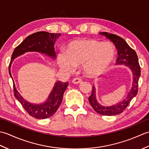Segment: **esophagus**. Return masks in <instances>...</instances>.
<instances>
[{"label":"esophagus","instance_id":"1","mask_svg":"<svg viewBox=\"0 0 149 149\" xmlns=\"http://www.w3.org/2000/svg\"><path fill=\"white\" fill-rule=\"evenodd\" d=\"M82 82V79L81 78H78V77H77V78H74V79L72 80V83H74V84H79V83H81Z\"/></svg>","mask_w":149,"mask_h":149}]
</instances>
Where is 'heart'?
I'll return each mask as SVG.
<instances>
[{"mask_svg": "<svg viewBox=\"0 0 149 149\" xmlns=\"http://www.w3.org/2000/svg\"><path fill=\"white\" fill-rule=\"evenodd\" d=\"M115 57V49L109 43H100L90 39L73 40L66 47L65 54L58 56V64L66 71L74 66L83 65L85 75L92 77L101 74L108 67Z\"/></svg>", "mask_w": 149, "mask_h": 149, "instance_id": "obj_1", "label": "heart"}]
</instances>
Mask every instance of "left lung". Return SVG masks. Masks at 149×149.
Listing matches in <instances>:
<instances>
[{"label":"left lung","instance_id":"8db88e82","mask_svg":"<svg viewBox=\"0 0 149 149\" xmlns=\"http://www.w3.org/2000/svg\"><path fill=\"white\" fill-rule=\"evenodd\" d=\"M100 34L107 38L115 44V47L118 50V55L116 64L123 65L127 66L131 70L133 77L132 87L127 97L120 102L109 106H102L99 104L96 97V88L94 86H93L91 95L88 98L93 109L100 115L113 116L122 113L127 107L131 100L137 95L138 80L141 75V69L136 53L131 48L124 40L114 34H109L106 32L100 33Z\"/></svg>","mask_w":149,"mask_h":149}]
</instances>
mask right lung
<instances>
[{"label":"right lung","instance_id":"obj_1","mask_svg":"<svg viewBox=\"0 0 149 149\" xmlns=\"http://www.w3.org/2000/svg\"><path fill=\"white\" fill-rule=\"evenodd\" d=\"M61 35V33H49L45 31H40L27 36L20 45L16 47L11 56V61L9 66V74L12 79L11 66L13 61L18 56L26 52H37L44 54L54 60L56 57L54 44L56 40ZM13 82L14 95L16 99L19 101L24 109L31 116L37 119L49 118L57 111L62 102L63 94L68 85V82H56L45 102L40 104H34L29 102L21 95L16 88L13 79Z\"/></svg>","mask_w":149,"mask_h":149}]
</instances>
